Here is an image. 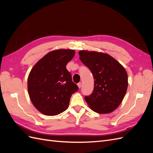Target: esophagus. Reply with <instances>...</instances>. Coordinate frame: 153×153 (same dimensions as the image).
I'll return each mask as SVG.
<instances>
[{
    "label": "esophagus",
    "mask_w": 153,
    "mask_h": 153,
    "mask_svg": "<svg viewBox=\"0 0 153 153\" xmlns=\"http://www.w3.org/2000/svg\"><path fill=\"white\" fill-rule=\"evenodd\" d=\"M77 85H78V88H79V89H80V88H81V86H82L81 82H79V83H78V84H77Z\"/></svg>",
    "instance_id": "obj_1"
}]
</instances>
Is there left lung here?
Segmentation results:
<instances>
[{
  "mask_svg": "<svg viewBox=\"0 0 153 153\" xmlns=\"http://www.w3.org/2000/svg\"><path fill=\"white\" fill-rule=\"evenodd\" d=\"M82 63L90 69L94 79L92 93L85 100L90 108L98 114H109L121 103L128 88L124 68L107 53L80 50Z\"/></svg>",
  "mask_w": 153,
  "mask_h": 153,
  "instance_id": "left-lung-1",
  "label": "left lung"
}]
</instances>
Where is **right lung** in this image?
<instances>
[{"instance_id": "right-lung-1", "label": "right lung", "mask_w": 153, "mask_h": 153, "mask_svg": "<svg viewBox=\"0 0 153 153\" xmlns=\"http://www.w3.org/2000/svg\"><path fill=\"white\" fill-rule=\"evenodd\" d=\"M75 52L70 49L51 51L32 68L27 89L32 104L41 113L53 116L63 112L71 95L78 90L66 64Z\"/></svg>"}]
</instances>
